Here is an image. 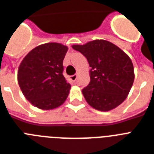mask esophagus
Returning a JSON list of instances; mask_svg holds the SVG:
<instances>
[{
  "label": "esophagus",
  "instance_id": "obj_1",
  "mask_svg": "<svg viewBox=\"0 0 154 154\" xmlns=\"http://www.w3.org/2000/svg\"><path fill=\"white\" fill-rule=\"evenodd\" d=\"M77 78V74H74V75H72V76H70V79L72 80V82H75Z\"/></svg>",
  "mask_w": 154,
  "mask_h": 154
}]
</instances>
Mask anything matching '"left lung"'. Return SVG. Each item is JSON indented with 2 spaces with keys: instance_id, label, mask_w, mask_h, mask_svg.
I'll return each mask as SVG.
<instances>
[{
  "instance_id": "obj_1",
  "label": "left lung",
  "mask_w": 154,
  "mask_h": 154,
  "mask_svg": "<svg viewBox=\"0 0 154 154\" xmlns=\"http://www.w3.org/2000/svg\"><path fill=\"white\" fill-rule=\"evenodd\" d=\"M72 47L86 57L91 67L90 82L82 89L88 104L100 111H109L121 105L134 81V65L129 56L105 40Z\"/></svg>"
}]
</instances>
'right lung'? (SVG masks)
Masks as SVG:
<instances>
[{
    "label": "right lung",
    "mask_w": 154,
    "mask_h": 154,
    "mask_svg": "<svg viewBox=\"0 0 154 154\" xmlns=\"http://www.w3.org/2000/svg\"><path fill=\"white\" fill-rule=\"evenodd\" d=\"M68 47L59 43L41 45L20 63L18 84L25 98L42 109H53L67 98L70 85L63 76V60Z\"/></svg>",
    "instance_id": "obj_1"
}]
</instances>
